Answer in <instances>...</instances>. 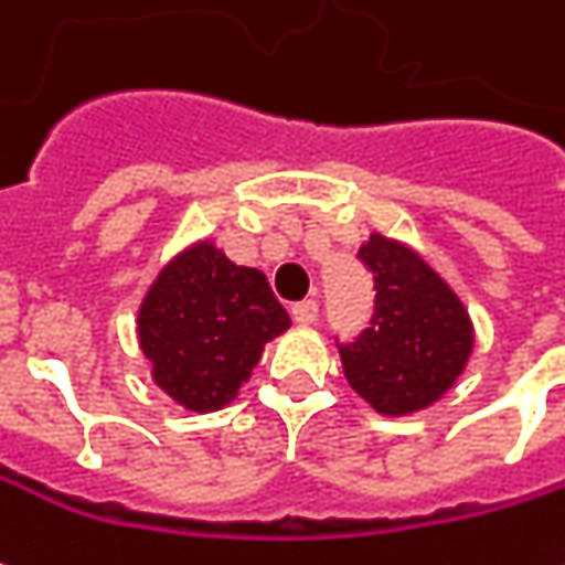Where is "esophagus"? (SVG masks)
<instances>
[{
    "label": "esophagus",
    "instance_id": "esophagus-1",
    "mask_svg": "<svg viewBox=\"0 0 565 565\" xmlns=\"http://www.w3.org/2000/svg\"><path fill=\"white\" fill-rule=\"evenodd\" d=\"M296 323H302V327H309V323L318 321V302L315 299H302V302H296L294 309H290Z\"/></svg>",
    "mask_w": 565,
    "mask_h": 565
}]
</instances>
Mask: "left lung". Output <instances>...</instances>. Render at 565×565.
<instances>
[{
	"label": "left lung",
	"instance_id": "8db88e82",
	"mask_svg": "<svg viewBox=\"0 0 565 565\" xmlns=\"http://www.w3.org/2000/svg\"><path fill=\"white\" fill-rule=\"evenodd\" d=\"M358 259L373 275V318L354 342H339L354 392L385 416L434 404L468 364L471 318L447 281L406 244L370 235Z\"/></svg>",
	"mask_w": 565,
	"mask_h": 565
}]
</instances>
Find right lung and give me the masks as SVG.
<instances>
[{"mask_svg": "<svg viewBox=\"0 0 565 565\" xmlns=\"http://www.w3.org/2000/svg\"><path fill=\"white\" fill-rule=\"evenodd\" d=\"M290 318L266 275L211 242L171 259L149 287L137 333L161 392L195 413L226 406Z\"/></svg>", "mask_w": 565, "mask_h": 565, "instance_id": "right-lung-1", "label": "right lung"}]
</instances>
